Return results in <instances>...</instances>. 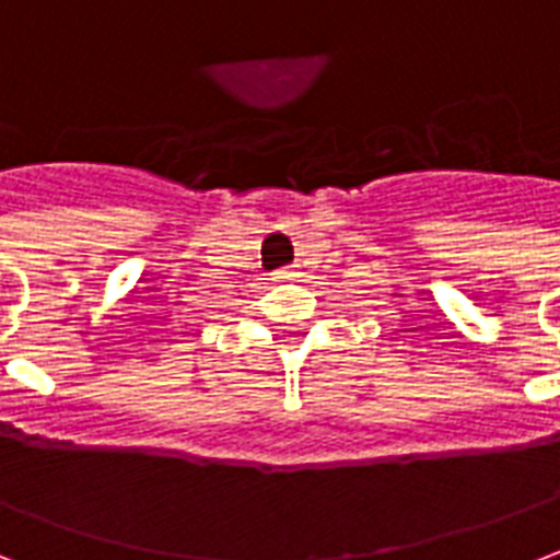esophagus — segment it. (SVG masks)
Here are the masks:
<instances>
[{
  "instance_id": "esophagus-1",
  "label": "esophagus",
  "mask_w": 560,
  "mask_h": 560,
  "mask_svg": "<svg viewBox=\"0 0 560 560\" xmlns=\"http://www.w3.org/2000/svg\"><path fill=\"white\" fill-rule=\"evenodd\" d=\"M296 276H299V272H296V270H290V267H288V270H279V272H276V279H296Z\"/></svg>"
}]
</instances>
